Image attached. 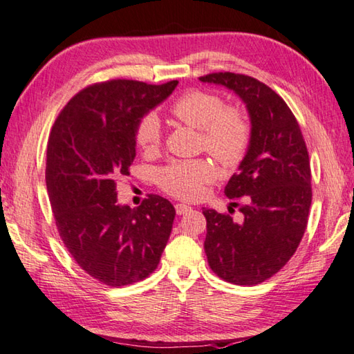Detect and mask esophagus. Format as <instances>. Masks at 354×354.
Masks as SVG:
<instances>
[{"label":"esophagus","mask_w":354,"mask_h":354,"mask_svg":"<svg viewBox=\"0 0 354 354\" xmlns=\"http://www.w3.org/2000/svg\"><path fill=\"white\" fill-rule=\"evenodd\" d=\"M188 212H191V207L187 205V203H177V205H176V213H177L178 216L187 214Z\"/></svg>","instance_id":"esophagus-1"}]
</instances>
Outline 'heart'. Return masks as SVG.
Instances as JSON below:
<instances>
[{
  "mask_svg": "<svg viewBox=\"0 0 354 354\" xmlns=\"http://www.w3.org/2000/svg\"><path fill=\"white\" fill-rule=\"evenodd\" d=\"M172 116L191 129L201 130L203 147L224 165H236L249 147L250 124L244 111L225 107L224 99L213 93L189 91L172 104ZM158 118L142 116L135 129V141L142 151L160 145ZM214 178V167L207 160H177L157 172L158 187L178 199L193 201L203 193V185Z\"/></svg>",
  "mask_w": 354,
  "mask_h": 354,
  "instance_id": "b5f03b06",
  "label": "heart"
}]
</instances>
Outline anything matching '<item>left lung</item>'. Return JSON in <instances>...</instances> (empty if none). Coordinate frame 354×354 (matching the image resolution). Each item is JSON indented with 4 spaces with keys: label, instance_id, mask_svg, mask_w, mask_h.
Returning a JSON list of instances; mask_svg holds the SVG:
<instances>
[{
    "label": "left lung",
    "instance_id": "1",
    "mask_svg": "<svg viewBox=\"0 0 354 354\" xmlns=\"http://www.w3.org/2000/svg\"><path fill=\"white\" fill-rule=\"evenodd\" d=\"M199 80L232 90L250 118L249 147L225 187L228 199L243 201V221L203 208V249L222 280L253 286L289 261L306 230L313 199L308 149L292 111L268 85L234 73Z\"/></svg>",
    "mask_w": 354,
    "mask_h": 354
}]
</instances>
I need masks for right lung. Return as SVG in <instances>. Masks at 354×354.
<instances>
[{"label": "right lung", "instance_id": "add662e5", "mask_svg": "<svg viewBox=\"0 0 354 354\" xmlns=\"http://www.w3.org/2000/svg\"><path fill=\"white\" fill-rule=\"evenodd\" d=\"M177 84L90 85L65 105L49 135L45 178L55 225L76 263L107 286L151 275L169 239L172 203L152 194L138 208L121 205L116 178L130 174L140 120Z\"/></svg>", "mask_w": 354, "mask_h": 354}]
</instances>
